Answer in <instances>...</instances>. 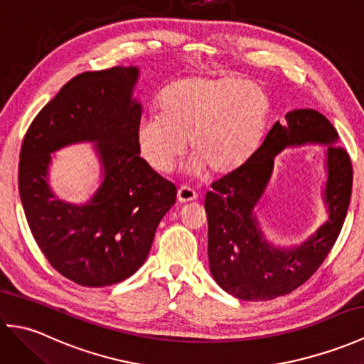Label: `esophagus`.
I'll return each instance as SVG.
<instances>
[{"label": "esophagus", "instance_id": "34e87169", "mask_svg": "<svg viewBox=\"0 0 364 364\" xmlns=\"http://www.w3.org/2000/svg\"><path fill=\"white\" fill-rule=\"evenodd\" d=\"M176 200L180 203L194 202V200H197V192L189 189V188H180L176 192Z\"/></svg>", "mask_w": 364, "mask_h": 364}]
</instances>
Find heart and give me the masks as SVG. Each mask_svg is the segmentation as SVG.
Listing matches in <instances>:
<instances>
[{
  "label": "heart",
  "instance_id": "obj_1",
  "mask_svg": "<svg viewBox=\"0 0 364 364\" xmlns=\"http://www.w3.org/2000/svg\"><path fill=\"white\" fill-rule=\"evenodd\" d=\"M159 114L136 127V144L154 172L168 173L186 150L189 173L223 176L236 172L258 150L269 102L257 84L235 76L194 75L161 92Z\"/></svg>",
  "mask_w": 364,
  "mask_h": 364
}]
</instances>
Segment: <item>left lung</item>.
Listing matches in <instances>:
<instances>
[{"mask_svg":"<svg viewBox=\"0 0 364 364\" xmlns=\"http://www.w3.org/2000/svg\"><path fill=\"white\" fill-rule=\"evenodd\" d=\"M338 142L336 129L321 112L291 111L274 123L241 168L213 183L205 198L208 258L223 291L241 300H270L292 292L318 270L341 231L352 194V162ZM308 143L328 149L323 201L329 218L304 243L278 247L260 231L254 208L272 177L276 154Z\"/></svg>","mask_w":364,"mask_h":364,"instance_id":"left-lung-1","label":"left lung"}]
</instances>
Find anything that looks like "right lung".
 Returning a JSON list of instances; mask_svg holds the SVG:
<instances>
[{"label":"right lung","instance_id":"1","mask_svg":"<svg viewBox=\"0 0 364 364\" xmlns=\"http://www.w3.org/2000/svg\"><path fill=\"white\" fill-rule=\"evenodd\" d=\"M137 67L86 72L68 81L37 114L23 139L18 191L37 245L68 280L102 288L127 280L151 249L176 188L139 156L133 98ZM90 141L102 183L86 204L60 200L49 186L51 152Z\"/></svg>","mask_w":364,"mask_h":364}]
</instances>
